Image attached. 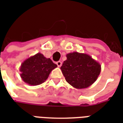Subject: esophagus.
Listing matches in <instances>:
<instances>
[{
	"mask_svg": "<svg viewBox=\"0 0 123 123\" xmlns=\"http://www.w3.org/2000/svg\"><path fill=\"white\" fill-rule=\"evenodd\" d=\"M56 64H57V65L59 66V67H61L62 66V62L61 61H57V62H56Z\"/></svg>",
	"mask_w": 123,
	"mask_h": 123,
	"instance_id": "34e87169",
	"label": "esophagus"
}]
</instances>
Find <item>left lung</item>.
<instances>
[{
  "label": "left lung",
  "instance_id": "obj_1",
  "mask_svg": "<svg viewBox=\"0 0 123 123\" xmlns=\"http://www.w3.org/2000/svg\"><path fill=\"white\" fill-rule=\"evenodd\" d=\"M67 59L61 67L68 83L77 89H84L96 80L101 71V66L86 54L79 52L66 55Z\"/></svg>",
  "mask_w": 123,
  "mask_h": 123
}]
</instances>
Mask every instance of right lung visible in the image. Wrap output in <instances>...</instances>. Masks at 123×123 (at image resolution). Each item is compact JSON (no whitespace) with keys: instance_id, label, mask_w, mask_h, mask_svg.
Listing matches in <instances>:
<instances>
[{"instance_id":"obj_1","label":"right lung","mask_w":123,"mask_h":123,"mask_svg":"<svg viewBox=\"0 0 123 123\" xmlns=\"http://www.w3.org/2000/svg\"><path fill=\"white\" fill-rule=\"evenodd\" d=\"M57 66L50 58L37 53L28 58L21 64L20 71L22 80L31 86H37L45 82L50 72Z\"/></svg>"}]
</instances>
